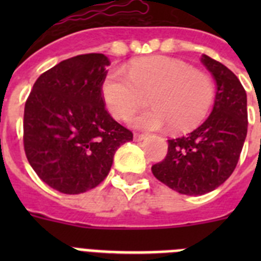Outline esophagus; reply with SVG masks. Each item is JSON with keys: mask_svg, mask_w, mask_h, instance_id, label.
Masks as SVG:
<instances>
[{"mask_svg": "<svg viewBox=\"0 0 261 261\" xmlns=\"http://www.w3.org/2000/svg\"><path fill=\"white\" fill-rule=\"evenodd\" d=\"M145 138H146V135H142V133H135V135H133V140H135V141H142Z\"/></svg>", "mask_w": 261, "mask_h": 261, "instance_id": "esophagus-1", "label": "esophagus"}]
</instances>
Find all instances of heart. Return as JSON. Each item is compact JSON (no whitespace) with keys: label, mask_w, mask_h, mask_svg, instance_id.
Returning <instances> with one entry per match:
<instances>
[{"label":"heart","mask_w":261,"mask_h":261,"mask_svg":"<svg viewBox=\"0 0 261 261\" xmlns=\"http://www.w3.org/2000/svg\"><path fill=\"white\" fill-rule=\"evenodd\" d=\"M108 111L124 119L149 94L151 108L129 117L130 125L142 130H155L171 125L180 132L200 124L214 102L213 78L192 69L180 60L165 56L144 57L132 61L126 69L108 71L102 85Z\"/></svg>","instance_id":"b5f03b06"}]
</instances>
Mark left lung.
Here are the masks:
<instances>
[{
    "label": "left lung",
    "instance_id": "1",
    "mask_svg": "<svg viewBox=\"0 0 261 261\" xmlns=\"http://www.w3.org/2000/svg\"><path fill=\"white\" fill-rule=\"evenodd\" d=\"M201 62L217 82L213 111L193 132L168 140L165 159L151 166L159 181L190 196L216 190L232 174L248 126L247 95L238 77L206 55Z\"/></svg>",
    "mask_w": 261,
    "mask_h": 261
}]
</instances>
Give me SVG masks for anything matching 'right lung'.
Instances as JSON below:
<instances>
[{
	"mask_svg": "<svg viewBox=\"0 0 261 261\" xmlns=\"http://www.w3.org/2000/svg\"><path fill=\"white\" fill-rule=\"evenodd\" d=\"M108 65L103 53L64 60L36 80L26 100L24 153L38 176L59 192L95 188L110 172L115 151L133 140L106 110Z\"/></svg>",
	"mask_w": 261,
	"mask_h": 261,
	"instance_id": "add662e5",
	"label": "right lung"
}]
</instances>
